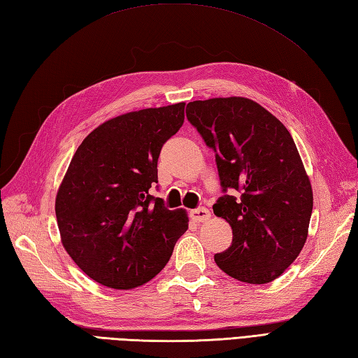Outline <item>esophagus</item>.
I'll return each instance as SVG.
<instances>
[{
	"label": "esophagus",
	"instance_id": "obj_1",
	"mask_svg": "<svg viewBox=\"0 0 358 358\" xmlns=\"http://www.w3.org/2000/svg\"><path fill=\"white\" fill-rule=\"evenodd\" d=\"M190 218L196 222H203L210 218V212L209 209H206V207H198V209L190 210Z\"/></svg>",
	"mask_w": 358,
	"mask_h": 358
}]
</instances>
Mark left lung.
<instances>
[{
  "label": "left lung",
  "mask_w": 358,
  "mask_h": 358,
  "mask_svg": "<svg viewBox=\"0 0 358 358\" xmlns=\"http://www.w3.org/2000/svg\"><path fill=\"white\" fill-rule=\"evenodd\" d=\"M186 115L215 151L224 195L213 213L234 231L215 262L247 284L274 280L303 248L313 212L311 182L292 134L245 97L189 102Z\"/></svg>",
  "instance_id": "left-lung-1"
}]
</instances>
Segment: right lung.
I'll return each mask as SVG.
<instances>
[{
    "mask_svg": "<svg viewBox=\"0 0 358 358\" xmlns=\"http://www.w3.org/2000/svg\"><path fill=\"white\" fill-rule=\"evenodd\" d=\"M185 102L146 108L102 123L73 155L56 195L62 245L105 287L146 284L187 230L182 209L151 195L162 146L185 122Z\"/></svg>",
    "mask_w": 358,
    "mask_h": 358,
    "instance_id": "right-lung-1",
    "label": "right lung"
}]
</instances>
